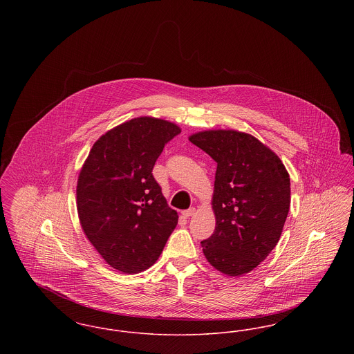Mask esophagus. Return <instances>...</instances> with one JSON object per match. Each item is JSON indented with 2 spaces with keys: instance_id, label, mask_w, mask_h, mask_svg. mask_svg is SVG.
Wrapping results in <instances>:
<instances>
[{
  "instance_id": "1",
  "label": "esophagus",
  "mask_w": 354,
  "mask_h": 354,
  "mask_svg": "<svg viewBox=\"0 0 354 354\" xmlns=\"http://www.w3.org/2000/svg\"><path fill=\"white\" fill-rule=\"evenodd\" d=\"M195 212H196V209H195V208H189V209H185V211H183V212H182V215H183L185 219H187V218H191L192 215H195Z\"/></svg>"
}]
</instances>
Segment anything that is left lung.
I'll list each match as a JSON object with an SVG mask.
<instances>
[{
  "label": "left lung",
  "instance_id": "left-lung-1",
  "mask_svg": "<svg viewBox=\"0 0 354 354\" xmlns=\"http://www.w3.org/2000/svg\"><path fill=\"white\" fill-rule=\"evenodd\" d=\"M189 140L218 163L212 201L216 227L203 240V253L221 273H248L281 236L290 204L289 174L252 135L211 130Z\"/></svg>",
  "mask_w": 354,
  "mask_h": 354
}]
</instances>
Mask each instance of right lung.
Returning <instances> with one entry per match:
<instances>
[{"mask_svg":"<svg viewBox=\"0 0 354 354\" xmlns=\"http://www.w3.org/2000/svg\"><path fill=\"white\" fill-rule=\"evenodd\" d=\"M180 129L163 119L122 123L94 143L77 185L84 235L123 273L150 268L178 224L152 175L156 159Z\"/></svg>","mask_w":354,"mask_h":354,"instance_id":"add662e5","label":"right lung"}]
</instances>
